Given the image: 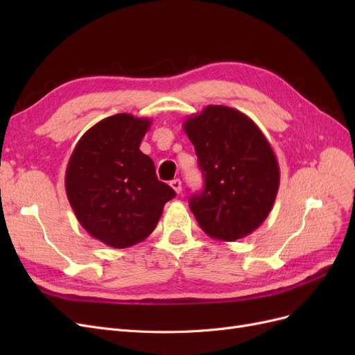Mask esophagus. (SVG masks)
<instances>
[{
    "mask_svg": "<svg viewBox=\"0 0 355 355\" xmlns=\"http://www.w3.org/2000/svg\"><path fill=\"white\" fill-rule=\"evenodd\" d=\"M170 187L175 189V192L176 194H180V191H182V182L179 180V179H173L170 182Z\"/></svg>",
    "mask_w": 355,
    "mask_h": 355,
    "instance_id": "obj_1",
    "label": "esophagus"
}]
</instances>
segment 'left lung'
<instances>
[{
	"instance_id": "left-lung-1",
	"label": "left lung",
	"mask_w": 355,
	"mask_h": 355,
	"mask_svg": "<svg viewBox=\"0 0 355 355\" xmlns=\"http://www.w3.org/2000/svg\"><path fill=\"white\" fill-rule=\"evenodd\" d=\"M204 175V189L189 209L201 230L235 241L257 230L272 210L280 167L270 142L245 114L209 105L184 121Z\"/></svg>"
}]
</instances>
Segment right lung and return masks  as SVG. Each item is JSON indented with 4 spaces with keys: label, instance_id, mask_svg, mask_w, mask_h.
Returning <instances> with one entry per match:
<instances>
[{
    "label": "right lung",
    "instance_id": "obj_1",
    "mask_svg": "<svg viewBox=\"0 0 355 355\" xmlns=\"http://www.w3.org/2000/svg\"><path fill=\"white\" fill-rule=\"evenodd\" d=\"M149 118L115 114L85 132L71 154L65 189L81 227L114 249L144 241L176 192L141 146Z\"/></svg>",
    "mask_w": 355,
    "mask_h": 355
}]
</instances>
